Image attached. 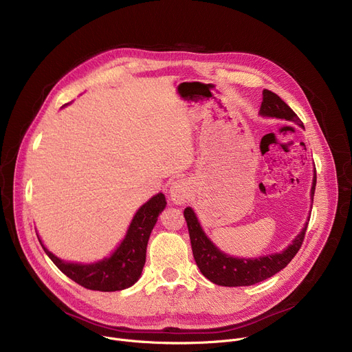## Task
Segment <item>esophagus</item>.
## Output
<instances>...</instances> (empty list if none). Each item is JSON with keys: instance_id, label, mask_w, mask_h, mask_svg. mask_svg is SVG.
Masks as SVG:
<instances>
[{"instance_id": "34e87169", "label": "esophagus", "mask_w": 352, "mask_h": 352, "mask_svg": "<svg viewBox=\"0 0 352 352\" xmlns=\"http://www.w3.org/2000/svg\"><path fill=\"white\" fill-rule=\"evenodd\" d=\"M170 197L175 202V204H184V202H186V198H187L186 182L181 181V179L175 181L170 188Z\"/></svg>"}]
</instances>
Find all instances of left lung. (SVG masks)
Segmentation results:
<instances>
[{"mask_svg": "<svg viewBox=\"0 0 352 352\" xmlns=\"http://www.w3.org/2000/svg\"><path fill=\"white\" fill-rule=\"evenodd\" d=\"M260 114L265 117L284 118L304 126L298 116L288 107V104H285L278 96L274 94L270 89L263 91V104L260 108ZM316 184L317 174H314L311 188L312 198L314 192H316ZM184 217H186L187 221L194 260L199 271L211 283L224 287L252 285L270 278V276L285 268L295 256V254L300 251L308 227L307 223L301 234L295 238L292 244L281 254L254 258V260L250 258V260H247V258H234L221 252L207 238L204 231H202L194 211L190 207L184 210Z\"/></svg>", "mask_w": 352, "mask_h": 352, "instance_id": "1", "label": "left lung"}]
</instances>
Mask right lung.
I'll return each mask as SVG.
<instances>
[{"mask_svg":"<svg viewBox=\"0 0 352 352\" xmlns=\"http://www.w3.org/2000/svg\"><path fill=\"white\" fill-rule=\"evenodd\" d=\"M164 194L154 195L150 201L137 211L131 221L124 241L109 258L96 264H74L64 263L60 258L51 254L43 244L45 254L51 261L63 271L68 278L76 281L78 285L94 291H120L131 287L137 283L145 264V252L148 238L157 223L160 212L165 208ZM41 243V241H40Z\"/></svg>","mask_w":352,"mask_h":352,"instance_id":"1","label":"right lung"}]
</instances>
